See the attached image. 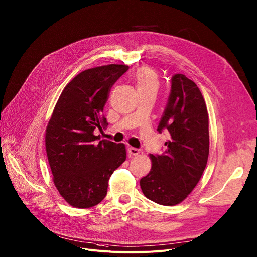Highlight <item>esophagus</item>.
Returning <instances> with one entry per match:
<instances>
[{"label": "esophagus", "instance_id": "1", "mask_svg": "<svg viewBox=\"0 0 257 257\" xmlns=\"http://www.w3.org/2000/svg\"><path fill=\"white\" fill-rule=\"evenodd\" d=\"M128 153H129L130 156H138L139 154H140V150L135 149V148H129L128 149Z\"/></svg>", "mask_w": 257, "mask_h": 257}]
</instances>
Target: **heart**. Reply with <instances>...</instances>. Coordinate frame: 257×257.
I'll list each match as a JSON object with an SVG mask.
<instances>
[{
    "label": "heart",
    "mask_w": 257,
    "mask_h": 257,
    "mask_svg": "<svg viewBox=\"0 0 257 257\" xmlns=\"http://www.w3.org/2000/svg\"><path fill=\"white\" fill-rule=\"evenodd\" d=\"M134 82L139 94L144 92H157L159 87V78L152 68L144 66L139 68L134 73Z\"/></svg>",
    "instance_id": "1"
}]
</instances>
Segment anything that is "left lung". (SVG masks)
<instances>
[{
	"label": "left lung",
	"instance_id": "left-lung-1",
	"mask_svg": "<svg viewBox=\"0 0 257 257\" xmlns=\"http://www.w3.org/2000/svg\"><path fill=\"white\" fill-rule=\"evenodd\" d=\"M170 140L162 155L150 154L152 167L140 184L143 193L161 206H176L187 198L207 166L209 114L196 83L184 74L172 78L168 103L159 123Z\"/></svg>",
	"mask_w": 257,
	"mask_h": 257
}]
</instances>
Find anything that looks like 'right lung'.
Here are the masks:
<instances>
[{
	"mask_svg": "<svg viewBox=\"0 0 257 257\" xmlns=\"http://www.w3.org/2000/svg\"><path fill=\"white\" fill-rule=\"evenodd\" d=\"M129 67L109 64L77 74L64 88L45 130V149L53 181L67 203L77 209L97 206L108 181L126 160L124 144L97 142L96 128L108 123L103 107L113 83Z\"/></svg>",
	"mask_w": 257,
	"mask_h": 257,
	"instance_id": "1",
	"label": "right lung"
}]
</instances>
